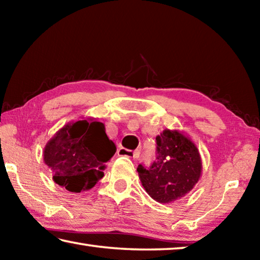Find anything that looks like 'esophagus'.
<instances>
[{
    "label": "esophagus",
    "instance_id": "1",
    "mask_svg": "<svg viewBox=\"0 0 260 260\" xmlns=\"http://www.w3.org/2000/svg\"><path fill=\"white\" fill-rule=\"evenodd\" d=\"M118 156H125V157H129V158H138L139 155H140V151H132V150H128V149L126 148H120L118 149Z\"/></svg>",
    "mask_w": 260,
    "mask_h": 260
}]
</instances>
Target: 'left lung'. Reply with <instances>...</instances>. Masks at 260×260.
Returning a JSON list of instances; mask_svg holds the SVG:
<instances>
[{"label": "left lung", "mask_w": 260, "mask_h": 260, "mask_svg": "<svg viewBox=\"0 0 260 260\" xmlns=\"http://www.w3.org/2000/svg\"><path fill=\"white\" fill-rule=\"evenodd\" d=\"M156 160L150 167L138 166L146 191L159 203L181 199L199 182L202 159L192 141L179 131L165 129L156 138Z\"/></svg>", "instance_id": "1"}]
</instances>
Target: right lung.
I'll use <instances>...</instances> for the list:
<instances>
[{
    "instance_id": "right-lung-1",
    "label": "right lung",
    "mask_w": 260,
    "mask_h": 260,
    "mask_svg": "<svg viewBox=\"0 0 260 260\" xmlns=\"http://www.w3.org/2000/svg\"><path fill=\"white\" fill-rule=\"evenodd\" d=\"M116 150L103 122L85 119L65 125L57 132L46 144L43 160L58 186L80 192L93 188L103 178L105 162Z\"/></svg>"
}]
</instances>
